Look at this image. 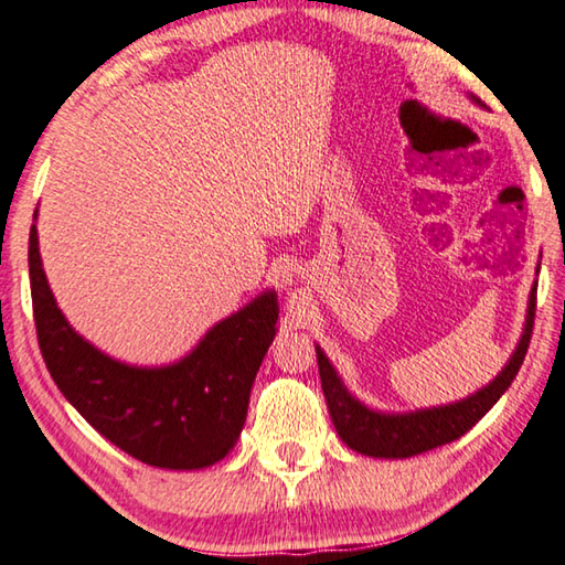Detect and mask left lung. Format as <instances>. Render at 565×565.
Here are the masks:
<instances>
[{
    "instance_id": "left-lung-1",
    "label": "left lung",
    "mask_w": 565,
    "mask_h": 565,
    "mask_svg": "<svg viewBox=\"0 0 565 565\" xmlns=\"http://www.w3.org/2000/svg\"><path fill=\"white\" fill-rule=\"evenodd\" d=\"M533 318H536V284H533L529 296L524 335H521L516 351L509 358L504 371H501L487 387H481L479 393L469 395L467 399H459V403L443 407L415 409V413L405 415L375 413V409L358 403L341 383V377L333 371V365L328 363L321 348H316L321 387L338 437H341L348 447L355 449V452L385 459L415 457L427 452V449L455 443V439L469 433V429L497 405V399L507 393V387L514 383L519 367L524 363L529 351Z\"/></svg>"
}]
</instances>
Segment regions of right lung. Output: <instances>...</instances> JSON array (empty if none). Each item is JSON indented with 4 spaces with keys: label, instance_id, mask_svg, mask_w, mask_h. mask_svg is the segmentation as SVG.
<instances>
[{
    "label": "right lung",
    "instance_id": "add662e5",
    "mask_svg": "<svg viewBox=\"0 0 565 565\" xmlns=\"http://www.w3.org/2000/svg\"><path fill=\"white\" fill-rule=\"evenodd\" d=\"M29 279L41 355L61 393L122 452L162 469H202L230 455L247 419L256 371L276 335L266 291L210 328L180 363L136 367L84 341L58 311L29 232Z\"/></svg>",
    "mask_w": 565,
    "mask_h": 565
}]
</instances>
